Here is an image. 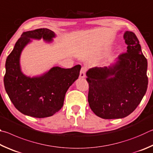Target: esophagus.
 <instances>
[{"label":"esophagus","mask_w":153,"mask_h":153,"mask_svg":"<svg viewBox=\"0 0 153 153\" xmlns=\"http://www.w3.org/2000/svg\"><path fill=\"white\" fill-rule=\"evenodd\" d=\"M86 71H87L86 67H82L81 72H80V77H81V78H85V74H86Z\"/></svg>","instance_id":"1"}]
</instances>
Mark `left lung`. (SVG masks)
<instances>
[{
	"mask_svg": "<svg viewBox=\"0 0 153 153\" xmlns=\"http://www.w3.org/2000/svg\"><path fill=\"white\" fill-rule=\"evenodd\" d=\"M127 52L108 67H95L87 72L91 110L103 119H118L135 110L148 87L147 60L134 33L124 34Z\"/></svg>",
	"mask_w": 153,
	"mask_h": 153,
	"instance_id": "1",
	"label": "left lung"
}]
</instances>
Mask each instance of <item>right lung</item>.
Masks as SVG:
<instances>
[{"label": "right lung", "instance_id": "right-lung-1", "mask_svg": "<svg viewBox=\"0 0 153 153\" xmlns=\"http://www.w3.org/2000/svg\"><path fill=\"white\" fill-rule=\"evenodd\" d=\"M54 32L46 28L24 32L8 56L5 64L4 85L13 105L26 116L43 118L53 116L62 108L66 93L79 78L81 65L71 68L55 66L39 76L24 74L21 69L20 56L30 39L52 41Z\"/></svg>", "mask_w": 153, "mask_h": 153}]
</instances>
